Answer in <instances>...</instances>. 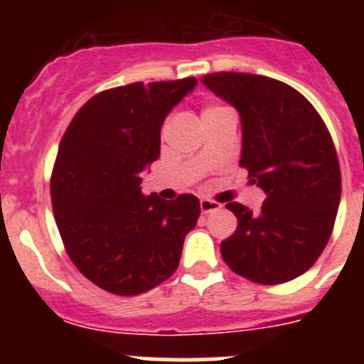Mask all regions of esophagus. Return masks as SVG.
Returning <instances> with one entry per match:
<instances>
[{
	"mask_svg": "<svg viewBox=\"0 0 364 364\" xmlns=\"http://www.w3.org/2000/svg\"><path fill=\"white\" fill-rule=\"evenodd\" d=\"M217 210H220V204H218V202L210 200V198H202L200 200V211L204 215L213 213V211H217Z\"/></svg>",
	"mask_w": 364,
	"mask_h": 364,
	"instance_id": "esophagus-1",
	"label": "esophagus"
}]
</instances>
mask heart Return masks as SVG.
Listing matches in <instances>:
<instances>
[{"mask_svg": "<svg viewBox=\"0 0 364 364\" xmlns=\"http://www.w3.org/2000/svg\"><path fill=\"white\" fill-rule=\"evenodd\" d=\"M213 109H220V107H215V105H211V107H205V109H204V111H202V112H208V111H213Z\"/></svg>", "mask_w": 364, "mask_h": 364, "instance_id": "obj_1", "label": "heart"}]
</instances>
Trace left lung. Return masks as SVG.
<instances>
[{"label": "left lung", "mask_w": 364, "mask_h": 364, "mask_svg": "<svg viewBox=\"0 0 364 364\" xmlns=\"http://www.w3.org/2000/svg\"><path fill=\"white\" fill-rule=\"evenodd\" d=\"M239 111L240 166L266 193L259 213L230 202L239 226L220 242L222 259L259 284L299 277L319 259L341 200V169L319 112L294 87L247 73L200 80Z\"/></svg>", "instance_id": "obj_1"}]
</instances>
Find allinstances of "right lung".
Listing matches in <instances>:
<instances>
[{"label":"right lung","instance_id":"add662e5","mask_svg":"<svg viewBox=\"0 0 364 364\" xmlns=\"http://www.w3.org/2000/svg\"><path fill=\"white\" fill-rule=\"evenodd\" d=\"M195 85L114 87L92 96L63 134L50 176L54 218L74 266L102 290L144 294L178 268L200 202L146 197L140 184L160 156L164 120Z\"/></svg>","mask_w":364,"mask_h":364}]
</instances>
